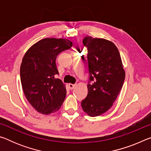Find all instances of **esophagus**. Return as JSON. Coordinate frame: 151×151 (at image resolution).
I'll return each instance as SVG.
<instances>
[{
    "mask_svg": "<svg viewBox=\"0 0 151 151\" xmlns=\"http://www.w3.org/2000/svg\"><path fill=\"white\" fill-rule=\"evenodd\" d=\"M75 86L76 85H73V84H69V85H68V87H69L70 90H73V89L75 88Z\"/></svg>",
    "mask_w": 151,
    "mask_h": 151,
    "instance_id": "34e87169",
    "label": "esophagus"
}]
</instances>
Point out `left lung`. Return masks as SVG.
Segmentation results:
<instances>
[{
  "label": "left lung",
  "instance_id": "8db88e82",
  "mask_svg": "<svg viewBox=\"0 0 151 151\" xmlns=\"http://www.w3.org/2000/svg\"><path fill=\"white\" fill-rule=\"evenodd\" d=\"M83 43L88 50L89 81L88 94L81 106L88 115L96 116L112 106L123 85L125 73L114 43L88 35Z\"/></svg>",
  "mask_w": 151,
  "mask_h": 151
}]
</instances>
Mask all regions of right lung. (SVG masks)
Listing matches in <instances>:
<instances>
[{
  "label": "right lung",
  "instance_id": "obj_1",
  "mask_svg": "<svg viewBox=\"0 0 151 151\" xmlns=\"http://www.w3.org/2000/svg\"><path fill=\"white\" fill-rule=\"evenodd\" d=\"M73 42L67 39H45L32 45L25 53L20 65V82L24 95L33 108L44 114L59 110L66 90L60 79L56 59Z\"/></svg>",
  "mask_w": 151,
  "mask_h": 151
}]
</instances>
